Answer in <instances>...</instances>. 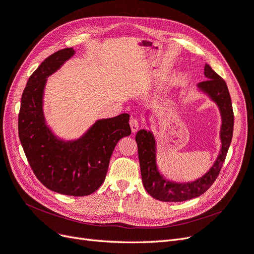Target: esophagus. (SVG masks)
<instances>
[{"instance_id": "esophagus-1", "label": "esophagus", "mask_w": 254, "mask_h": 254, "mask_svg": "<svg viewBox=\"0 0 254 254\" xmlns=\"http://www.w3.org/2000/svg\"><path fill=\"white\" fill-rule=\"evenodd\" d=\"M129 127H130V129H132V132L136 133L137 130H138V128H139V124H138L137 119H135V118L130 119L129 120Z\"/></svg>"}]
</instances>
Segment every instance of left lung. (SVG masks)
<instances>
[{
    "instance_id": "1",
    "label": "left lung",
    "mask_w": 254,
    "mask_h": 254,
    "mask_svg": "<svg viewBox=\"0 0 254 254\" xmlns=\"http://www.w3.org/2000/svg\"><path fill=\"white\" fill-rule=\"evenodd\" d=\"M203 73L208 80L198 83L197 89L200 93L208 96L209 99L217 105L220 118H222V126L219 129L222 146H220L218 156L213 166L209 169L206 174L191 183L181 184L168 181L159 173L157 167V143L153 132L150 129H140L136 134L142 184L146 192L152 197L160 201H185L198 197L203 194L217 178L226 159L229 146H230L233 135L234 116L228 86L225 80L218 76L209 64L204 65ZM149 113L150 111L145 114L148 126H150Z\"/></svg>"
}]
</instances>
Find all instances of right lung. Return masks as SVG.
<instances>
[{"instance_id":"1","label":"right lung","mask_w":254,"mask_h":254,"mask_svg":"<svg viewBox=\"0 0 254 254\" xmlns=\"http://www.w3.org/2000/svg\"><path fill=\"white\" fill-rule=\"evenodd\" d=\"M75 54L72 47L58 51L29 77L22 95L18 127L24 153L39 181L57 193L86 196L103 184L117 142L130 135L129 115L98 119L72 140L54 133L43 109L47 79Z\"/></svg>"}]
</instances>
